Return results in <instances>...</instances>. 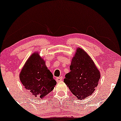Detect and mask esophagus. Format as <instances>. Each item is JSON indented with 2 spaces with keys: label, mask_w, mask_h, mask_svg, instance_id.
<instances>
[{
  "label": "esophagus",
  "mask_w": 121,
  "mask_h": 121,
  "mask_svg": "<svg viewBox=\"0 0 121 121\" xmlns=\"http://www.w3.org/2000/svg\"><path fill=\"white\" fill-rule=\"evenodd\" d=\"M62 76H61V77H57V78H56L57 82H59L62 81Z\"/></svg>",
  "instance_id": "obj_1"
}]
</instances>
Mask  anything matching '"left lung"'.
I'll return each instance as SVG.
<instances>
[{
  "instance_id": "left-lung-1",
  "label": "left lung",
  "mask_w": 121,
  "mask_h": 121,
  "mask_svg": "<svg viewBox=\"0 0 121 121\" xmlns=\"http://www.w3.org/2000/svg\"><path fill=\"white\" fill-rule=\"evenodd\" d=\"M70 70L65 75L64 81L73 94L80 99L91 95L98 85L100 73L83 49H77L72 59Z\"/></svg>"
}]
</instances>
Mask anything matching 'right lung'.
<instances>
[{
  "label": "right lung",
  "instance_id": "obj_1",
  "mask_svg": "<svg viewBox=\"0 0 121 121\" xmlns=\"http://www.w3.org/2000/svg\"><path fill=\"white\" fill-rule=\"evenodd\" d=\"M20 79L26 89L35 97L42 98L53 89L56 81L47 68L44 60L35 53L25 64Z\"/></svg>",
  "mask_w": 121,
  "mask_h": 121
}]
</instances>
